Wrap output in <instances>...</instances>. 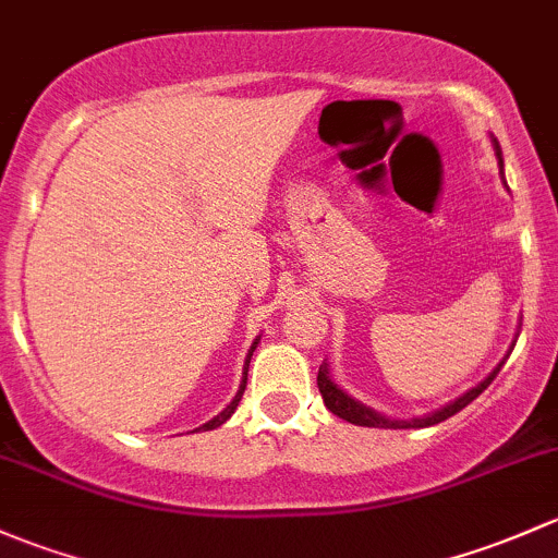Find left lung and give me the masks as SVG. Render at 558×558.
<instances>
[{"mask_svg": "<svg viewBox=\"0 0 558 558\" xmlns=\"http://www.w3.org/2000/svg\"><path fill=\"white\" fill-rule=\"evenodd\" d=\"M495 149H497V160H500V171H502V151H500V144H497V141H495ZM502 181H506V179H502ZM500 366H502V363H500ZM500 366H497L495 372H492L489 377H486L478 387H473L471 392H465V396L457 398L454 403L444 407L441 412L430 414V417L409 420V422L379 417L377 412H372V409H366V407H363V403H357V401H353V398L344 396V392L339 390V387L333 385L331 379H328V368L326 366H320V372H318V390H320V396H324V403H326L328 412L337 414V417H342V420H348V422H353V425H361V427H392V430H396V427H427V425H438V422L454 417V414L462 412V409H465L468 403L476 401L481 392H484L486 387L492 385V379L497 377Z\"/></svg>", "mask_w": 558, "mask_h": 558, "instance_id": "8db88e82", "label": "left lung"}]
</instances>
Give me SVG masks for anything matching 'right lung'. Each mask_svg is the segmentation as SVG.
Returning <instances> with one entry per match:
<instances>
[{
  "label": "right lung",
  "instance_id": "right-lung-1",
  "mask_svg": "<svg viewBox=\"0 0 558 558\" xmlns=\"http://www.w3.org/2000/svg\"><path fill=\"white\" fill-rule=\"evenodd\" d=\"M256 344H259V342H254V348H251V353H248V357H245V368H243V374H245V377H243V385H240L238 396H234V398H232V403H230V407H227V409H225V412H221V414H216V417H214V420H210V422H205V425L201 427V430H214V427L225 425V422H227V420H230V417H232V414H234V409H238L240 398H243V392H245V379H248V363H251V355H254Z\"/></svg>",
  "mask_w": 558,
  "mask_h": 558
}]
</instances>
